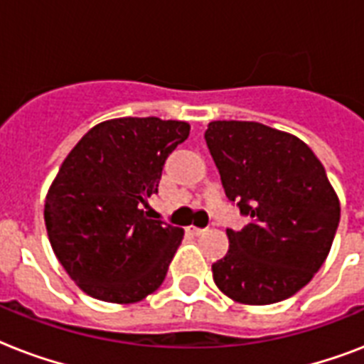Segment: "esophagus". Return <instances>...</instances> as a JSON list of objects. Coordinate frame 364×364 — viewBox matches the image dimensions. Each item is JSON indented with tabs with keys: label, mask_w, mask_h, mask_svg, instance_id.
I'll return each instance as SVG.
<instances>
[{
	"label": "esophagus",
	"mask_w": 364,
	"mask_h": 364,
	"mask_svg": "<svg viewBox=\"0 0 364 364\" xmlns=\"http://www.w3.org/2000/svg\"><path fill=\"white\" fill-rule=\"evenodd\" d=\"M205 232V228H198V227H188V234H193V236H202Z\"/></svg>",
	"instance_id": "obj_1"
}]
</instances>
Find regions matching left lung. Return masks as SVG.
Segmentation results:
<instances>
[{"label":"left lung","instance_id":"8db88e82","mask_svg":"<svg viewBox=\"0 0 364 364\" xmlns=\"http://www.w3.org/2000/svg\"><path fill=\"white\" fill-rule=\"evenodd\" d=\"M204 137L228 200L251 219L227 230L213 282L240 304L293 296L323 266L340 223L325 168L302 139L260 122L213 121Z\"/></svg>","mask_w":364,"mask_h":364}]
</instances>
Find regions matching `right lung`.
Masks as SVG:
<instances>
[{
  "label": "right lung",
  "mask_w": 364,
  "mask_h": 364,
  "mask_svg": "<svg viewBox=\"0 0 364 364\" xmlns=\"http://www.w3.org/2000/svg\"><path fill=\"white\" fill-rule=\"evenodd\" d=\"M191 126L156 117L100 122L60 166L45 200L53 251L94 299L134 304L162 285L183 228L149 219L168 154Z\"/></svg>",
  "instance_id": "right-lung-1"
}]
</instances>
